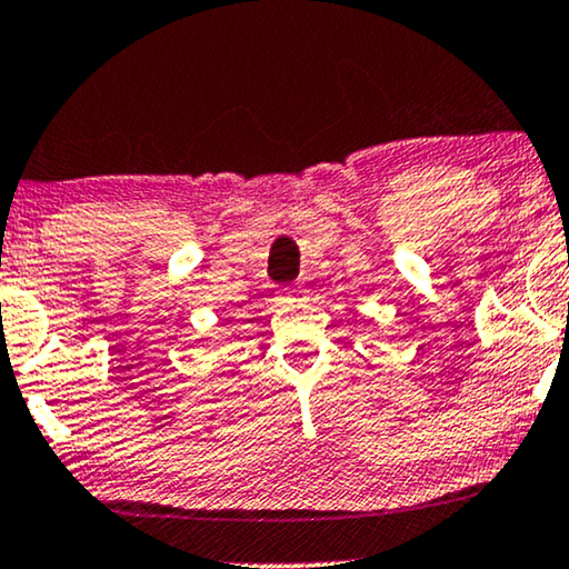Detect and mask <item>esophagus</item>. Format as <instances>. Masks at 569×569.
Returning <instances> with one entry per match:
<instances>
[{
    "mask_svg": "<svg viewBox=\"0 0 569 569\" xmlns=\"http://www.w3.org/2000/svg\"><path fill=\"white\" fill-rule=\"evenodd\" d=\"M298 290H300V287H298ZM295 295H298V292H295Z\"/></svg>",
    "mask_w": 569,
    "mask_h": 569,
    "instance_id": "obj_1",
    "label": "esophagus"
}]
</instances>
